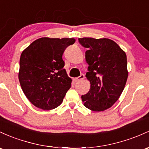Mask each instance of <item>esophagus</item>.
I'll return each mask as SVG.
<instances>
[{"label": "esophagus", "mask_w": 149, "mask_h": 149, "mask_svg": "<svg viewBox=\"0 0 149 149\" xmlns=\"http://www.w3.org/2000/svg\"><path fill=\"white\" fill-rule=\"evenodd\" d=\"M84 77H85L84 75L81 74L79 77H78L75 78V80H76V81H81V80H82V79H84Z\"/></svg>", "instance_id": "1"}]
</instances>
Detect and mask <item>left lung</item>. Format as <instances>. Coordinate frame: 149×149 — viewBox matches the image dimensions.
I'll list each match as a JSON object with an SVG mask.
<instances>
[{"label":"left lung","instance_id":"left-lung-1","mask_svg":"<svg viewBox=\"0 0 149 149\" xmlns=\"http://www.w3.org/2000/svg\"><path fill=\"white\" fill-rule=\"evenodd\" d=\"M88 63L86 77L91 86L81 96L84 106L96 112L110 108L120 98L128 77L126 53L109 38H79Z\"/></svg>","mask_w":149,"mask_h":149}]
</instances>
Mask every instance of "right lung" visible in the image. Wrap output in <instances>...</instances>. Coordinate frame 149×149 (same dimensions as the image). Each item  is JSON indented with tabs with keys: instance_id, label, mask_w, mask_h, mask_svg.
I'll list each match as a JSON object with an SVG mask.
<instances>
[{
	"instance_id": "1",
	"label": "right lung",
	"mask_w": 149,
	"mask_h": 149,
	"mask_svg": "<svg viewBox=\"0 0 149 149\" xmlns=\"http://www.w3.org/2000/svg\"><path fill=\"white\" fill-rule=\"evenodd\" d=\"M74 42L73 38L43 37L22 51L18 77L23 92L34 106L48 111L62 103L72 83L62 56Z\"/></svg>"
}]
</instances>
